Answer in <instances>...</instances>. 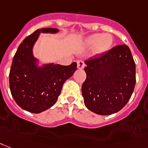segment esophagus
<instances>
[{
  "label": "esophagus",
  "mask_w": 148,
  "mask_h": 148,
  "mask_svg": "<svg viewBox=\"0 0 148 148\" xmlns=\"http://www.w3.org/2000/svg\"><path fill=\"white\" fill-rule=\"evenodd\" d=\"M85 64L83 61H77V68L78 69H83L84 68Z\"/></svg>",
  "instance_id": "1"
}]
</instances>
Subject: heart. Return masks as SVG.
Segmentation results:
<instances>
[{"mask_svg": "<svg viewBox=\"0 0 148 148\" xmlns=\"http://www.w3.org/2000/svg\"><path fill=\"white\" fill-rule=\"evenodd\" d=\"M113 39L111 35L109 34H93L88 37L85 41V45L86 47L96 46L97 52L103 53L110 49L112 44Z\"/></svg>", "mask_w": 148, "mask_h": 148, "instance_id": "1", "label": "heart"}]
</instances>
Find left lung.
Segmentation results:
<instances>
[{"instance_id": "left-lung-1", "label": "left lung", "mask_w": 148, "mask_h": 148, "mask_svg": "<svg viewBox=\"0 0 148 148\" xmlns=\"http://www.w3.org/2000/svg\"><path fill=\"white\" fill-rule=\"evenodd\" d=\"M85 64L82 95L86 108L102 116L121 110L130 99L136 83L135 63L129 48L116 45Z\"/></svg>"}]
</instances>
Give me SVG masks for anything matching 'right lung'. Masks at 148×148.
I'll return each mask as SVG.
<instances>
[{"instance_id": "1", "label": "right lung", "mask_w": 148, "mask_h": 148, "mask_svg": "<svg viewBox=\"0 0 148 148\" xmlns=\"http://www.w3.org/2000/svg\"><path fill=\"white\" fill-rule=\"evenodd\" d=\"M58 29L42 28L35 31L20 43L14 55L9 74L12 97L24 110L39 113L57 102L62 86L77 70V63L70 65L46 64L38 68L32 55V46L40 32H56Z\"/></svg>"}]
</instances>
